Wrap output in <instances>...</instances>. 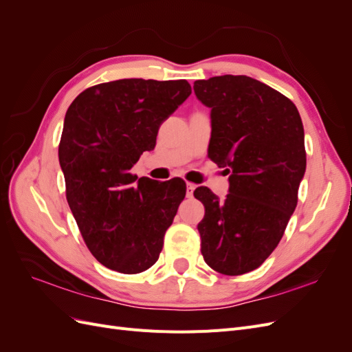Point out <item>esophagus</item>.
Wrapping results in <instances>:
<instances>
[{"mask_svg": "<svg viewBox=\"0 0 352 352\" xmlns=\"http://www.w3.org/2000/svg\"><path fill=\"white\" fill-rule=\"evenodd\" d=\"M194 190H195V185L194 184H186V197L188 198H192Z\"/></svg>", "mask_w": 352, "mask_h": 352, "instance_id": "esophagus-1", "label": "esophagus"}]
</instances>
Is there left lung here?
Instances as JSON below:
<instances>
[{"label": "left lung", "mask_w": 352, "mask_h": 352, "mask_svg": "<svg viewBox=\"0 0 352 352\" xmlns=\"http://www.w3.org/2000/svg\"><path fill=\"white\" fill-rule=\"evenodd\" d=\"M194 91L211 109L208 155L232 173L225 201L206 186L194 190L206 207L201 254L212 270L239 276L278 247L296 207L307 166L301 116L289 98L248 76L195 80Z\"/></svg>", "instance_id": "1"}]
</instances>
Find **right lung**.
<instances>
[{
    "label": "right lung",
    "instance_id": "obj_1",
    "mask_svg": "<svg viewBox=\"0 0 352 352\" xmlns=\"http://www.w3.org/2000/svg\"><path fill=\"white\" fill-rule=\"evenodd\" d=\"M190 92L186 80L120 79L85 89L66 113L58 145L66 198L88 250L114 272L151 267L185 198L182 179L136 182L129 170Z\"/></svg>",
    "mask_w": 352,
    "mask_h": 352
}]
</instances>
